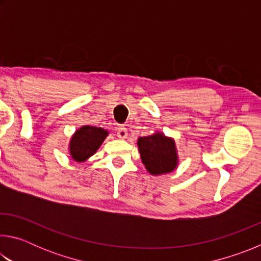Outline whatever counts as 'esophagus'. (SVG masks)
Segmentation results:
<instances>
[{
    "label": "esophagus",
    "instance_id": "34e87169",
    "mask_svg": "<svg viewBox=\"0 0 261 261\" xmlns=\"http://www.w3.org/2000/svg\"><path fill=\"white\" fill-rule=\"evenodd\" d=\"M117 137L121 139H125L127 137V130L124 126H118L117 127Z\"/></svg>",
    "mask_w": 261,
    "mask_h": 261
}]
</instances>
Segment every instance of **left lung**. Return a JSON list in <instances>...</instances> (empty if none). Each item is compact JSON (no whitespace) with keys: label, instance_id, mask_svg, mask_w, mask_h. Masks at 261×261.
<instances>
[{"label":"left lung","instance_id":"left-lung-1","mask_svg":"<svg viewBox=\"0 0 261 261\" xmlns=\"http://www.w3.org/2000/svg\"><path fill=\"white\" fill-rule=\"evenodd\" d=\"M141 162L151 175L171 173L178 165L177 149L173 138L160 132L152 136L140 137L137 141Z\"/></svg>","mask_w":261,"mask_h":261}]
</instances>
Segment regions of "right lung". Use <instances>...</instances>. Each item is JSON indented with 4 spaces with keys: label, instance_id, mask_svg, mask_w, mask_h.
Here are the masks:
<instances>
[{
    "label": "right lung",
    "instance_id": "1",
    "mask_svg": "<svg viewBox=\"0 0 261 261\" xmlns=\"http://www.w3.org/2000/svg\"><path fill=\"white\" fill-rule=\"evenodd\" d=\"M108 131L98 126L84 125L71 137L69 144L70 155L77 162L86 161L98 151Z\"/></svg>",
    "mask_w": 261,
    "mask_h": 261
}]
</instances>
